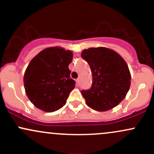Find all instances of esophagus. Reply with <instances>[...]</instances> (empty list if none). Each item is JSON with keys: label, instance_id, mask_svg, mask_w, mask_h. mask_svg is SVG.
Segmentation results:
<instances>
[{"label": "esophagus", "instance_id": "1", "mask_svg": "<svg viewBox=\"0 0 154 154\" xmlns=\"http://www.w3.org/2000/svg\"><path fill=\"white\" fill-rule=\"evenodd\" d=\"M76 82H77V85H79V78H77V79H76Z\"/></svg>", "mask_w": 154, "mask_h": 154}]
</instances>
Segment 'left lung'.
<instances>
[{"label":"left lung","instance_id":"8db88e82","mask_svg":"<svg viewBox=\"0 0 154 154\" xmlns=\"http://www.w3.org/2000/svg\"><path fill=\"white\" fill-rule=\"evenodd\" d=\"M81 56L90 65L93 77L91 88L81 91L87 105L98 111L116 106L125 98L131 82L125 60L114 51L104 47L85 49Z\"/></svg>","mask_w":154,"mask_h":154}]
</instances>
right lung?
<instances>
[{
    "mask_svg": "<svg viewBox=\"0 0 154 154\" xmlns=\"http://www.w3.org/2000/svg\"><path fill=\"white\" fill-rule=\"evenodd\" d=\"M72 58L71 51L51 47L40 51L31 60L24 75V85L35 106L45 112H54L66 104L75 87L69 69Z\"/></svg>",
    "mask_w": 154,
    "mask_h": 154,
    "instance_id": "add662e5",
    "label": "right lung"
}]
</instances>
